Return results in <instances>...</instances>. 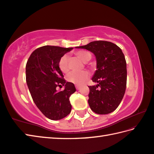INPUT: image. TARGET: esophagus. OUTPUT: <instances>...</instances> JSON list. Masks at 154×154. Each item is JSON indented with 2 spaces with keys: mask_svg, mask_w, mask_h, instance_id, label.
Returning <instances> with one entry per match:
<instances>
[{
  "mask_svg": "<svg viewBox=\"0 0 154 154\" xmlns=\"http://www.w3.org/2000/svg\"><path fill=\"white\" fill-rule=\"evenodd\" d=\"M75 88H76V89H77V90H79V89H80L81 88H82V86H80V85H75Z\"/></svg>",
  "mask_w": 154,
  "mask_h": 154,
  "instance_id": "34e87169",
  "label": "esophagus"
}]
</instances>
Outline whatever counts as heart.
<instances>
[{"label":"heart","mask_w":154,"mask_h":154,"mask_svg":"<svg viewBox=\"0 0 154 154\" xmlns=\"http://www.w3.org/2000/svg\"><path fill=\"white\" fill-rule=\"evenodd\" d=\"M76 55L82 60L83 63H88L91 59V54L88 52L78 51L76 52ZM58 66L60 71L63 72H66L69 71V57L67 55H64L60 58L58 63ZM89 76V72L87 71H83L81 72L72 71L68 74L66 79L69 82L77 85H82L88 79Z\"/></svg>","instance_id":"heart-1"}]
</instances>
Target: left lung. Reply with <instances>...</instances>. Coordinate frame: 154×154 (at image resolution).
Wrapping results in <instances>:
<instances>
[{"label": "left lung", "instance_id": "obj_1", "mask_svg": "<svg viewBox=\"0 0 154 154\" xmlns=\"http://www.w3.org/2000/svg\"><path fill=\"white\" fill-rule=\"evenodd\" d=\"M76 48L88 50L96 58L97 70L91 80L97 84L89 86L91 110L99 114L112 112L123 98L127 86V63L122 50L110 42L102 40Z\"/></svg>", "mask_w": 154, "mask_h": 154}]
</instances>
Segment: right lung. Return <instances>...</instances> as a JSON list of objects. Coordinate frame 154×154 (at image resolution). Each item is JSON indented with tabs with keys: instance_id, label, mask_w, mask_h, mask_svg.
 I'll return each instance as SVG.
<instances>
[{
	"instance_id": "1",
	"label": "right lung",
	"mask_w": 154,
	"mask_h": 154,
	"mask_svg": "<svg viewBox=\"0 0 154 154\" xmlns=\"http://www.w3.org/2000/svg\"><path fill=\"white\" fill-rule=\"evenodd\" d=\"M72 49L44 46L33 51L26 67V82L35 104L47 118L57 121L71 111L69 97L76 91L73 83L66 82L58 66L60 58ZM65 89L57 91L56 87Z\"/></svg>"
}]
</instances>
